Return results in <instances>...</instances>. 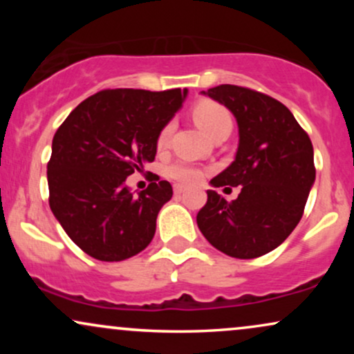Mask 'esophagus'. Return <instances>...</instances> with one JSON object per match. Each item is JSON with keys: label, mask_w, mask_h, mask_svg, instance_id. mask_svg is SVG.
I'll use <instances>...</instances> for the list:
<instances>
[{"label": "esophagus", "mask_w": 354, "mask_h": 354, "mask_svg": "<svg viewBox=\"0 0 354 354\" xmlns=\"http://www.w3.org/2000/svg\"><path fill=\"white\" fill-rule=\"evenodd\" d=\"M181 193H185V186L174 185V194H176V196H180Z\"/></svg>", "instance_id": "esophagus-1"}]
</instances>
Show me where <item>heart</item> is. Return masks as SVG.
I'll return each mask as SVG.
<instances>
[{
  "mask_svg": "<svg viewBox=\"0 0 354 354\" xmlns=\"http://www.w3.org/2000/svg\"><path fill=\"white\" fill-rule=\"evenodd\" d=\"M193 118L203 131L211 138H214V135L221 131L223 128H226V126H231V116L228 109L221 106L219 103H214V101H201V103H198L193 109ZM171 131L173 124L168 123L161 129L160 136H158V145L165 146L168 143ZM166 176L181 183V185H194V183L201 180L203 173L188 163H174L166 168Z\"/></svg>",
  "mask_w": 354,
  "mask_h": 354,
  "instance_id": "1",
  "label": "heart"
}]
</instances>
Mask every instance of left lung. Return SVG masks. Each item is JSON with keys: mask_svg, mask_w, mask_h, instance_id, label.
<instances>
[{"mask_svg": "<svg viewBox=\"0 0 354 354\" xmlns=\"http://www.w3.org/2000/svg\"><path fill=\"white\" fill-rule=\"evenodd\" d=\"M201 93L233 113L239 135L234 161L209 185L241 191L233 201L206 191L198 228L221 253L258 258L281 245L303 216L316 178L311 140L293 113L271 96L234 84Z\"/></svg>", "mask_w": 354, "mask_h": 354, "instance_id": "8db88e82", "label": "left lung"}]
</instances>
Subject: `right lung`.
<instances>
[{"label": "right lung", "mask_w": 354, "mask_h": 354, "mask_svg": "<svg viewBox=\"0 0 354 354\" xmlns=\"http://www.w3.org/2000/svg\"><path fill=\"white\" fill-rule=\"evenodd\" d=\"M186 96V88L104 89L80 103L58 128L48 163L50 208L86 254L123 261L151 243L173 188L158 181L133 193L126 178L154 160L158 136Z\"/></svg>", "instance_id": "add662e5"}]
</instances>
